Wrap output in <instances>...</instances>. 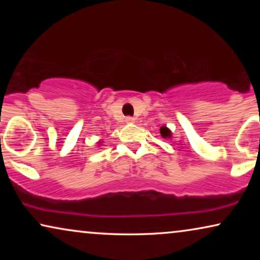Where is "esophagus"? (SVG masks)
Listing matches in <instances>:
<instances>
[{
  "mask_svg": "<svg viewBox=\"0 0 260 260\" xmlns=\"http://www.w3.org/2000/svg\"><path fill=\"white\" fill-rule=\"evenodd\" d=\"M125 122L126 123H134L135 122V118H134V117H126V118H125Z\"/></svg>",
  "mask_w": 260,
  "mask_h": 260,
  "instance_id": "34e87169",
  "label": "esophagus"
}]
</instances>
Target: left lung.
Listing matches in <instances>:
<instances>
[{"instance_id": "obj_1", "label": "left lung", "mask_w": 260, "mask_h": 260, "mask_svg": "<svg viewBox=\"0 0 260 260\" xmlns=\"http://www.w3.org/2000/svg\"><path fill=\"white\" fill-rule=\"evenodd\" d=\"M159 133H161V136L163 138H169L170 136H172V133H170V130L167 126H161Z\"/></svg>"}]
</instances>
